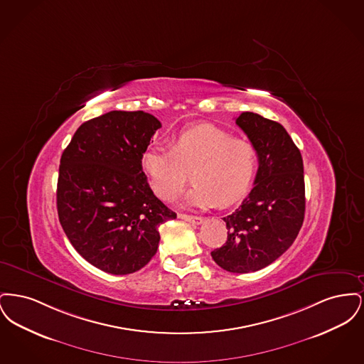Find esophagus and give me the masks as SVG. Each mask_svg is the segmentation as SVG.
I'll use <instances>...</instances> for the list:
<instances>
[{
  "instance_id": "obj_1",
  "label": "esophagus",
  "mask_w": 364,
  "mask_h": 364,
  "mask_svg": "<svg viewBox=\"0 0 364 364\" xmlns=\"http://www.w3.org/2000/svg\"><path fill=\"white\" fill-rule=\"evenodd\" d=\"M178 218L193 224V225H200L203 223V218L202 217H198V215H188V214H178Z\"/></svg>"
}]
</instances>
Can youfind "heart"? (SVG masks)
Listing matches in <instances>:
<instances>
[{
    "instance_id": "b5f03b06",
    "label": "heart",
    "mask_w": 364,
    "mask_h": 364,
    "mask_svg": "<svg viewBox=\"0 0 364 364\" xmlns=\"http://www.w3.org/2000/svg\"><path fill=\"white\" fill-rule=\"evenodd\" d=\"M140 164L164 200H173L192 171L195 186L186 195V203L210 208L217 202L228 206L242 198L257 173L258 154L248 140L233 138L214 125H199L177 135L171 147H149Z\"/></svg>"
}]
</instances>
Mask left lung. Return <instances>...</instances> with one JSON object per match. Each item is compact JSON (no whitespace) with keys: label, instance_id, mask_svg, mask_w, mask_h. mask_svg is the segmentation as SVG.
I'll return each mask as SVG.
<instances>
[{"label":"left lung","instance_id":"1","mask_svg":"<svg viewBox=\"0 0 364 364\" xmlns=\"http://www.w3.org/2000/svg\"><path fill=\"white\" fill-rule=\"evenodd\" d=\"M236 124L255 147L259 168L240 208L224 217L228 240L211 257L226 272L251 273L278 259L297 237L306 211L304 169L279 122L244 112Z\"/></svg>","mask_w":364,"mask_h":364}]
</instances>
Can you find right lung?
Wrapping results in <instances>:
<instances>
[{
	"mask_svg": "<svg viewBox=\"0 0 364 364\" xmlns=\"http://www.w3.org/2000/svg\"><path fill=\"white\" fill-rule=\"evenodd\" d=\"M161 122L113 110L83 122L64 150L58 220L73 248L100 270L122 276L156 255L161 224L174 220L150 188L140 158Z\"/></svg>",
	"mask_w": 364,
	"mask_h": 364,
	"instance_id": "right-lung-1",
	"label": "right lung"
}]
</instances>
